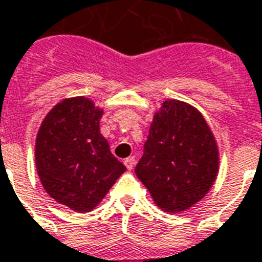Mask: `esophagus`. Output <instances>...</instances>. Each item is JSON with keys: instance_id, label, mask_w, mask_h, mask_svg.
<instances>
[{"instance_id": "1", "label": "esophagus", "mask_w": 262, "mask_h": 262, "mask_svg": "<svg viewBox=\"0 0 262 262\" xmlns=\"http://www.w3.org/2000/svg\"><path fill=\"white\" fill-rule=\"evenodd\" d=\"M135 162H136V157H133V156H132V157L125 158L124 164H125V166L127 168V170H132V169H133V166H135Z\"/></svg>"}]
</instances>
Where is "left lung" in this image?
Returning a JSON list of instances; mask_svg holds the SVG:
<instances>
[{"instance_id": "obj_1", "label": "left lung", "mask_w": 262, "mask_h": 262, "mask_svg": "<svg viewBox=\"0 0 262 262\" xmlns=\"http://www.w3.org/2000/svg\"><path fill=\"white\" fill-rule=\"evenodd\" d=\"M135 172L165 212H184L199 202L219 172L216 141L201 113L181 101H165Z\"/></svg>"}]
</instances>
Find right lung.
<instances>
[{
  "mask_svg": "<svg viewBox=\"0 0 262 262\" xmlns=\"http://www.w3.org/2000/svg\"><path fill=\"white\" fill-rule=\"evenodd\" d=\"M102 111L85 97L48 113L36 141V166L50 197L74 212L94 209L126 170L100 133Z\"/></svg>",
  "mask_w": 262,
  "mask_h": 262,
  "instance_id": "1",
  "label": "right lung"
}]
</instances>
